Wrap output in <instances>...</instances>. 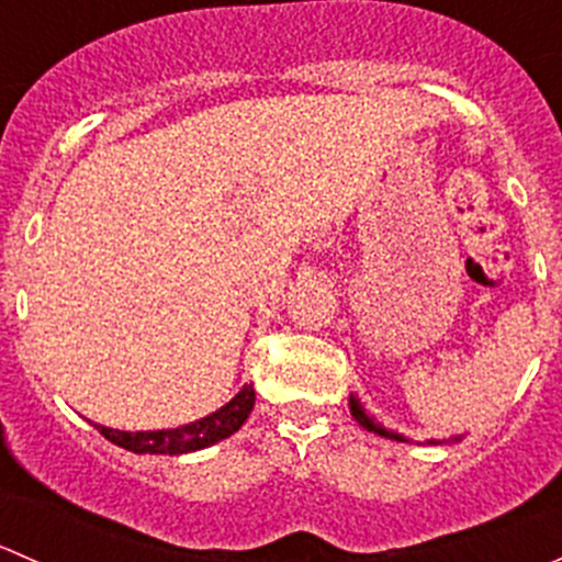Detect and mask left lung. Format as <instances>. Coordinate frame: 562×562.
I'll use <instances>...</instances> for the list:
<instances>
[{
	"label": "left lung",
	"mask_w": 562,
	"mask_h": 562,
	"mask_svg": "<svg viewBox=\"0 0 562 562\" xmlns=\"http://www.w3.org/2000/svg\"><path fill=\"white\" fill-rule=\"evenodd\" d=\"M348 407H350V416H353L356 422L367 429V432H375V435H381V438H389V440H400V443H411V438H405V435H400V432H394V429H386L383 424H378L375 418L364 411V405H361V400L356 394L348 396ZM457 440H462V438L454 435L451 440H427V443L438 446V443H457Z\"/></svg>",
	"instance_id": "left-lung-1"
}]
</instances>
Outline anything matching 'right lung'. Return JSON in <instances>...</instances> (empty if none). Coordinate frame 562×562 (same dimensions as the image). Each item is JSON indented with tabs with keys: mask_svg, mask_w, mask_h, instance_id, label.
I'll use <instances>...</instances> for the list:
<instances>
[{
	"mask_svg": "<svg viewBox=\"0 0 562 562\" xmlns=\"http://www.w3.org/2000/svg\"><path fill=\"white\" fill-rule=\"evenodd\" d=\"M255 405V389L252 383H245L239 394L231 402H225L220 411L209 413V416L195 418L190 424H181L173 429H140V432H127V429H113L94 424L100 435H105L111 443L122 446V449L133 451V454H190V451L209 449V446L220 443V440L231 438L239 432L241 424L247 422L249 411Z\"/></svg>",
	"mask_w": 562,
	"mask_h": 562,
	"instance_id": "right-lung-1",
	"label": "right lung"
}]
</instances>
